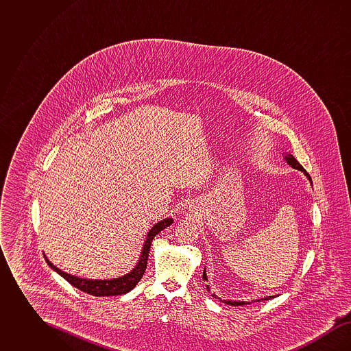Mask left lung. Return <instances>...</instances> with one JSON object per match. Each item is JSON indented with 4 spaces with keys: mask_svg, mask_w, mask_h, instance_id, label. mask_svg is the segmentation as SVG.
Listing matches in <instances>:
<instances>
[{
    "mask_svg": "<svg viewBox=\"0 0 351 351\" xmlns=\"http://www.w3.org/2000/svg\"><path fill=\"white\" fill-rule=\"evenodd\" d=\"M284 159H285V162L291 166V167L293 168V169H298V171H301V172H304V175L308 178V180L312 183V179H311V176H309V173L304 169V167L301 166L300 163L295 159V156L292 155V154H285L284 155ZM202 279L204 280H208V278H206V269L204 268V272H202ZM206 288H208V291H210L209 289V285H206ZM212 296L215 298V299H219L217 298L215 293H212ZM272 298H275V296H266V298H262V299H256V300H251V301H234V300H221L222 302H225V304H228V305H234V306H238V305H247V304H251L252 301L254 302H261V301H266L269 300V299H272Z\"/></svg>",
    "mask_w": 351,
    "mask_h": 351,
    "instance_id": "left-lung-1",
    "label": "left lung"
}]
</instances>
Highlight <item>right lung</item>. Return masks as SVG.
Segmentation results:
<instances>
[{
	"label": "right lung",
	"mask_w": 351,
	"mask_h": 351,
	"mask_svg": "<svg viewBox=\"0 0 351 351\" xmlns=\"http://www.w3.org/2000/svg\"><path fill=\"white\" fill-rule=\"evenodd\" d=\"M171 223H173L172 218H165L159 222H156L147 233L146 241L142 246L139 259L135 265V267L129 272L125 274L119 278L114 279H104V280H93V279H84V278H77L75 275L67 274L64 271H62L60 268L53 266L50 261L46 258L47 265L50 266L55 272H58L60 276H63L68 283L72 284L73 287H76L77 289L83 291L85 293H89L92 296H117V295H125L128 292H130L134 287L138 284V282L142 279L146 267H147V259H149V252H150V246L152 239L155 238V235L160 233L163 229L168 228Z\"/></svg>",
	"instance_id": "1"
}]
</instances>
